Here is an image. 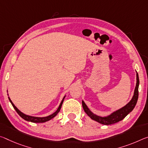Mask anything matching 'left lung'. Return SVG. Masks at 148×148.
Segmentation results:
<instances>
[{
    "mask_svg": "<svg viewBox=\"0 0 148 148\" xmlns=\"http://www.w3.org/2000/svg\"><path fill=\"white\" fill-rule=\"evenodd\" d=\"M136 85L134 93L132 99H131L130 101L129 102L127 105H126L125 107H123L120 109L117 110L116 111L114 112L113 113H112L111 115L106 117H101L96 115V114H94L93 112H91L90 111V110L86 106L85 103L82 101V107L84 111L86 112V113L88 114L91 119L102 124V125H112V124H115L116 123H118V122L122 121L124 118H125V116L127 115L128 114L130 113V112L132 111L134 108L135 107L136 105L137 101L138 99V86H139L140 83L139 77H138V73L136 74Z\"/></svg>",
    "mask_w": 148,
    "mask_h": 148,
    "instance_id": "obj_1",
    "label": "left lung"
}]
</instances>
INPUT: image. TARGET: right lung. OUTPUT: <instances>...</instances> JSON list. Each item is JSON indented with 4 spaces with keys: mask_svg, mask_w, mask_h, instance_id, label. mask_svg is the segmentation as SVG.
Wrapping results in <instances>:
<instances>
[{
    "mask_svg": "<svg viewBox=\"0 0 148 148\" xmlns=\"http://www.w3.org/2000/svg\"><path fill=\"white\" fill-rule=\"evenodd\" d=\"M64 97H64V98H63V99L62 100L61 103H60L59 107H58V109L57 110V111H56V112H54V113H53L52 114H51V115H49L48 116H45V117H36V116H32L26 115V114H23V112H21L20 111H19V110L17 109V107H16L15 105H14L13 103L12 102V101L10 100V98L8 97V99H9V100H10L11 104L12 105L13 107L14 108V109L16 110V111L17 112L18 114H19V115L21 117H22V119H24V120L27 121H30V122H32V123H45V122L48 121L49 120H51V119L54 118V117H55L58 113V112H59L60 110V108H61V107H62V103H63V101H64Z\"/></svg>",
    "mask_w": 148,
    "mask_h": 148,
    "instance_id": "right-lung-1",
    "label": "right lung"
}]
</instances>
